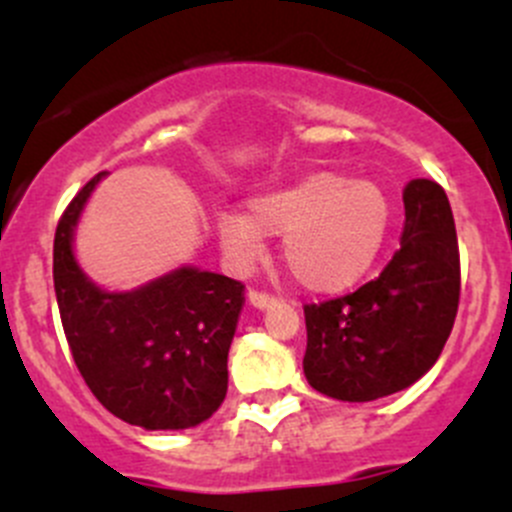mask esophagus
<instances>
[{
	"label": "esophagus",
	"mask_w": 512,
	"mask_h": 512,
	"mask_svg": "<svg viewBox=\"0 0 512 512\" xmlns=\"http://www.w3.org/2000/svg\"><path fill=\"white\" fill-rule=\"evenodd\" d=\"M247 297H250V304L255 309H267L275 304V297H272V294L257 292V289H250V294H247Z\"/></svg>",
	"instance_id": "34e87169"
}]
</instances>
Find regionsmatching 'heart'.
I'll use <instances>...</instances> for the list:
<instances>
[{
  "label": "heart",
  "instance_id": "1",
  "mask_svg": "<svg viewBox=\"0 0 512 512\" xmlns=\"http://www.w3.org/2000/svg\"><path fill=\"white\" fill-rule=\"evenodd\" d=\"M250 215L225 210L215 235L232 265L260 260L265 237H282L289 275L312 292H342L371 272L391 227L389 195L371 180L309 173L255 195Z\"/></svg>",
  "mask_w": 512,
  "mask_h": 512
}]
</instances>
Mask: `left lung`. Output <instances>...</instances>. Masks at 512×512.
Wrapping results in <instances>:
<instances>
[{"mask_svg": "<svg viewBox=\"0 0 512 512\" xmlns=\"http://www.w3.org/2000/svg\"><path fill=\"white\" fill-rule=\"evenodd\" d=\"M401 250L376 280L304 307V376L337 401H376L416 384L438 361L461 294L451 205L438 183L404 188Z\"/></svg>", "mask_w": 512, "mask_h": 512, "instance_id": "left-lung-1", "label": "left lung"}]
</instances>
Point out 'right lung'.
Returning <instances> with one entry per match:
<instances>
[{"label":"right lung","instance_id":"right-lung-1","mask_svg":"<svg viewBox=\"0 0 512 512\" xmlns=\"http://www.w3.org/2000/svg\"><path fill=\"white\" fill-rule=\"evenodd\" d=\"M106 173L79 190L54 237L61 324L91 394L131 426L183 431L227 394V352L245 297L218 272L183 265L126 292L98 287L74 255L76 227Z\"/></svg>","mask_w":512,"mask_h":512}]
</instances>
